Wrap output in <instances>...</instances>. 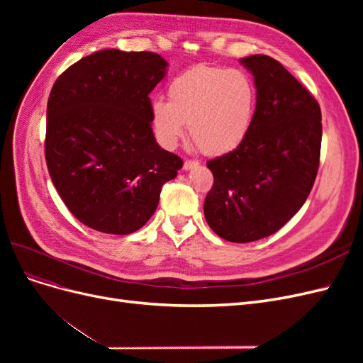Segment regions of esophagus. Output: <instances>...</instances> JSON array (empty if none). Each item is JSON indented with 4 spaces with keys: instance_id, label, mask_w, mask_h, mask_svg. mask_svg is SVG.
<instances>
[{
    "instance_id": "1",
    "label": "esophagus",
    "mask_w": 363,
    "mask_h": 363,
    "mask_svg": "<svg viewBox=\"0 0 363 363\" xmlns=\"http://www.w3.org/2000/svg\"><path fill=\"white\" fill-rule=\"evenodd\" d=\"M200 164V162H196V160H184V163H183V169H192V168H196Z\"/></svg>"
}]
</instances>
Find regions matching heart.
<instances>
[{"label":"heart","instance_id":"heart-1","mask_svg":"<svg viewBox=\"0 0 363 363\" xmlns=\"http://www.w3.org/2000/svg\"><path fill=\"white\" fill-rule=\"evenodd\" d=\"M168 95L151 101L152 128L163 148L177 147L188 124L204 155H225L255 124L257 91L244 71L200 65L174 77Z\"/></svg>","mask_w":363,"mask_h":363}]
</instances>
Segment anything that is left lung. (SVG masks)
Listing matches in <instances>:
<instances>
[{
    "instance_id": "8db88e82",
    "label": "left lung",
    "mask_w": 363,
    "mask_h": 363,
    "mask_svg": "<svg viewBox=\"0 0 363 363\" xmlns=\"http://www.w3.org/2000/svg\"><path fill=\"white\" fill-rule=\"evenodd\" d=\"M239 62L255 77V124L238 148L207 162L204 216L218 236L245 244L276 233L307 200L323 125L320 104L280 62L263 54Z\"/></svg>"
}]
</instances>
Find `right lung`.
<instances>
[{"mask_svg": "<svg viewBox=\"0 0 363 363\" xmlns=\"http://www.w3.org/2000/svg\"><path fill=\"white\" fill-rule=\"evenodd\" d=\"M156 52L101 50L54 83L45 159L63 203L96 232L128 235L156 212L183 160L151 128L150 92L167 75Z\"/></svg>", "mask_w": 363, "mask_h": 363, "instance_id": "right-lung-1", "label": "right lung"}]
</instances>
